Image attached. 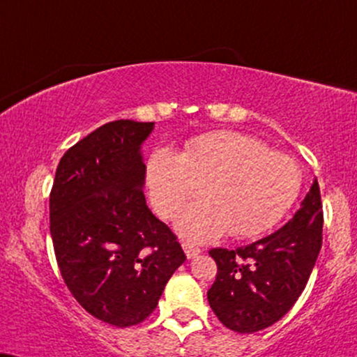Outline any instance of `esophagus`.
<instances>
[{
  "instance_id": "obj_1",
  "label": "esophagus",
  "mask_w": 357,
  "mask_h": 357,
  "mask_svg": "<svg viewBox=\"0 0 357 357\" xmlns=\"http://www.w3.org/2000/svg\"><path fill=\"white\" fill-rule=\"evenodd\" d=\"M183 249H184V254L188 255V259H194V257H197L201 254L199 247L192 245L191 242H183Z\"/></svg>"
}]
</instances>
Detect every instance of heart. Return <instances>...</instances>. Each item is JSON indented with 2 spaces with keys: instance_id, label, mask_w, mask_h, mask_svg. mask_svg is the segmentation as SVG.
Listing matches in <instances>:
<instances>
[{
  "instance_id": "1",
  "label": "heart",
  "mask_w": 357,
  "mask_h": 357,
  "mask_svg": "<svg viewBox=\"0 0 357 357\" xmlns=\"http://www.w3.org/2000/svg\"><path fill=\"white\" fill-rule=\"evenodd\" d=\"M150 197L158 214L173 219L189 199L202 192L178 219L191 241L204 242L225 232L247 238L267 232L295 204L301 169L285 153L238 132H212L189 139L184 153L160 148L146 168Z\"/></svg>"
}]
</instances>
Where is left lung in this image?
<instances>
[{"mask_svg":"<svg viewBox=\"0 0 357 357\" xmlns=\"http://www.w3.org/2000/svg\"><path fill=\"white\" fill-rule=\"evenodd\" d=\"M321 242L323 204L314 179L280 231L234 250H209L218 275L207 300L219 321L236 333H255L285 317L308 283Z\"/></svg>","mask_w":357,"mask_h":357,"instance_id":"1","label":"left lung"}]
</instances>
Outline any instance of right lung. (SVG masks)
Masks as SVG:
<instances>
[{
  "label": "right lung",
  "mask_w": 357,
  "mask_h": 357,
  "mask_svg": "<svg viewBox=\"0 0 357 357\" xmlns=\"http://www.w3.org/2000/svg\"><path fill=\"white\" fill-rule=\"evenodd\" d=\"M153 126L115 120L87 135L61 158L49 196V227L67 288L93 318L119 328L145 321L186 260L143 194L139 146Z\"/></svg>",
  "instance_id": "right-lung-1"
}]
</instances>
